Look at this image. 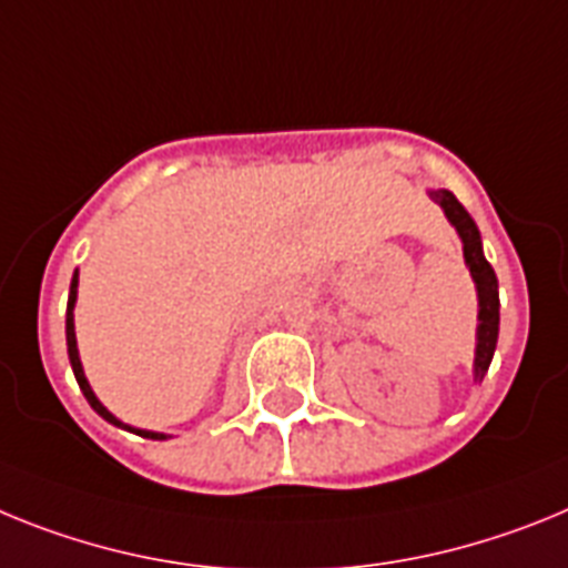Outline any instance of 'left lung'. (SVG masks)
I'll return each instance as SVG.
<instances>
[{"label": "left lung", "instance_id": "obj_1", "mask_svg": "<svg viewBox=\"0 0 568 568\" xmlns=\"http://www.w3.org/2000/svg\"><path fill=\"white\" fill-rule=\"evenodd\" d=\"M432 196L443 205L446 216L452 220V225L457 229L463 240V256H466V265L471 271V277L477 283V300H480V325H477V354H475V374L483 377L489 372V363L495 357L497 345V325H500V300H497V277L495 268L486 263L480 248V231H477L475 220L468 216V211L463 209L457 196L452 191H432Z\"/></svg>", "mask_w": 568, "mask_h": 568}]
</instances>
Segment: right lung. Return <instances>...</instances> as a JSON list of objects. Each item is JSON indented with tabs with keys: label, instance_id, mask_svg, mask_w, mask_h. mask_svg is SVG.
<instances>
[{
	"label": "right lung",
	"instance_id": "1",
	"mask_svg": "<svg viewBox=\"0 0 568 568\" xmlns=\"http://www.w3.org/2000/svg\"><path fill=\"white\" fill-rule=\"evenodd\" d=\"M77 285H79V274L73 271V280H71V297H68V320H65V337H68V357H71V368L73 374H77V383L79 388H82V394H85V400L91 403V408L100 417H105L108 423H113V426H122L116 417H113L111 412H108L105 406H102L100 400H97V394L91 392V386H88L85 379V372H82V363H79V352H77V334H73V303H77ZM136 434H142V437H151V440H165V434H154V432H140V428H134Z\"/></svg>",
	"mask_w": 568,
	"mask_h": 568
}]
</instances>
